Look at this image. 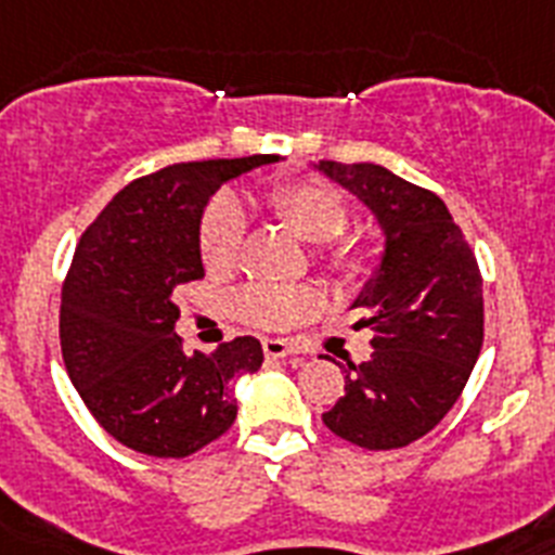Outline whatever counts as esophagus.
<instances>
[{"label":"esophagus","mask_w":555,"mask_h":555,"mask_svg":"<svg viewBox=\"0 0 555 555\" xmlns=\"http://www.w3.org/2000/svg\"><path fill=\"white\" fill-rule=\"evenodd\" d=\"M263 354L267 357H288V354H297V346L288 340H281V337H267L263 340Z\"/></svg>","instance_id":"obj_1"}]
</instances>
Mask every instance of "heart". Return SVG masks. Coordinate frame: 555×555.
<instances>
[{"mask_svg": "<svg viewBox=\"0 0 555 555\" xmlns=\"http://www.w3.org/2000/svg\"><path fill=\"white\" fill-rule=\"evenodd\" d=\"M267 209L306 244H326L320 260L340 281H363L374 272V244L360 232L346 235L349 201L320 178H286L267 192ZM246 221L232 201H215L201 218L198 249L204 267L215 274L235 269L244 249ZM229 309L255 328H292L318 311V295L304 286H246L232 295Z\"/></svg>", "mask_w": 555, "mask_h": 555, "instance_id": "1", "label": "heart"}]
</instances>
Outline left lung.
<instances>
[{"label":"left lung","mask_w":555,"mask_h":555,"mask_svg":"<svg viewBox=\"0 0 555 555\" xmlns=\"http://www.w3.org/2000/svg\"><path fill=\"white\" fill-rule=\"evenodd\" d=\"M386 229V255L357 306L374 332L365 363H349L343 397L323 414L332 434L369 451L405 448L460 400L485 337L474 249L431 190L377 164L320 162Z\"/></svg>","instance_id":"obj_1"}]
</instances>
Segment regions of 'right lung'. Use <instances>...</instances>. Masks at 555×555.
Returning a JSON list of instances; mask_svg holds the SVG:
<instances>
[{
  "mask_svg": "<svg viewBox=\"0 0 555 555\" xmlns=\"http://www.w3.org/2000/svg\"><path fill=\"white\" fill-rule=\"evenodd\" d=\"M278 155L169 164L135 178L85 229L62 286L64 369L109 437L146 456H190L232 428V377L263 349L235 337L186 354L176 334L181 283L201 281V215L218 186Z\"/></svg>",
  "mask_w": 555,
  "mask_h": 555,
  "instance_id": "obj_1",
  "label": "right lung"
}]
</instances>
